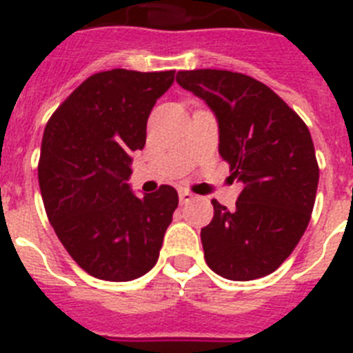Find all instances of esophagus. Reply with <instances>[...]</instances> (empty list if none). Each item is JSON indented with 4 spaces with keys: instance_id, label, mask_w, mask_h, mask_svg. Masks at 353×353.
<instances>
[{
    "instance_id": "34e87169",
    "label": "esophagus",
    "mask_w": 353,
    "mask_h": 353,
    "mask_svg": "<svg viewBox=\"0 0 353 353\" xmlns=\"http://www.w3.org/2000/svg\"><path fill=\"white\" fill-rule=\"evenodd\" d=\"M179 198H180V203H182V205H185V203L192 201V199H194V194L189 192V190H180V192H179Z\"/></svg>"
}]
</instances>
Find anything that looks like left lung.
Returning <instances> with one entry per match:
<instances>
[{"label": "left lung", "instance_id": "obj_1", "mask_svg": "<svg viewBox=\"0 0 353 353\" xmlns=\"http://www.w3.org/2000/svg\"><path fill=\"white\" fill-rule=\"evenodd\" d=\"M176 82L215 113L219 154L243 183L234 210L212 201L201 229L206 264L236 282L266 276L308 228L319 185L312 134L280 96L243 73L179 71Z\"/></svg>", "mask_w": 353, "mask_h": 353}]
</instances>
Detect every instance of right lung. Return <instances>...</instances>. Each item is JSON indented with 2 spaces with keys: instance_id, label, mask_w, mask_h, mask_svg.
Masks as SVG:
<instances>
[{
  "instance_id": "obj_1",
  "label": "right lung",
  "mask_w": 353,
  "mask_h": 353,
  "mask_svg": "<svg viewBox=\"0 0 353 353\" xmlns=\"http://www.w3.org/2000/svg\"><path fill=\"white\" fill-rule=\"evenodd\" d=\"M173 80L174 71H101L45 128L38 182L48 221L73 261L99 280L129 282L159 259L179 194L161 185L138 198L128 180L148 115Z\"/></svg>"
}]
</instances>
